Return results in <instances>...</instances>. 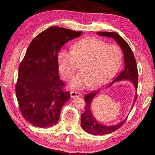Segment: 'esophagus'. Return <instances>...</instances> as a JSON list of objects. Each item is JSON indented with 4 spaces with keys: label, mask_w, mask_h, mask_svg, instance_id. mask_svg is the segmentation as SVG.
Returning a JSON list of instances; mask_svg holds the SVG:
<instances>
[{
    "label": "esophagus",
    "mask_w": 155,
    "mask_h": 155,
    "mask_svg": "<svg viewBox=\"0 0 155 155\" xmlns=\"http://www.w3.org/2000/svg\"><path fill=\"white\" fill-rule=\"evenodd\" d=\"M81 96V94L77 91H71V96L72 98H74L75 97H80Z\"/></svg>",
    "instance_id": "obj_1"
}]
</instances>
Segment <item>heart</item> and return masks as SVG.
<instances>
[{"label":"heart","mask_w":155,"mask_h":155,"mask_svg":"<svg viewBox=\"0 0 155 155\" xmlns=\"http://www.w3.org/2000/svg\"><path fill=\"white\" fill-rule=\"evenodd\" d=\"M122 61V52L116 45H108L96 37L81 39L72 50L62 49L58 54L59 69L67 80L72 78L81 63V71L72 80L74 87L85 88L111 79Z\"/></svg>","instance_id":"1"}]
</instances>
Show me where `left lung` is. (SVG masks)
<instances>
[{
    "mask_svg": "<svg viewBox=\"0 0 155 155\" xmlns=\"http://www.w3.org/2000/svg\"><path fill=\"white\" fill-rule=\"evenodd\" d=\"M97 34L101 36L113 38L123 51L124 62L125 64L124 68L122 72L114 79L112 82L106 87V88L110 87L114 82L123 80H129L131 81L134 84L136 90V96L130 109L131 110L137 100V90L138 85V71L133 52H132L127 43L118 34L112 32H98ZM99 91V90L92 91L85 96V110L84 112L83 113L81 116V125L83 129L87 132V133L93 135L102 136L111 133V132H113L120 128L126 121L127 116L122 122L115 125L105 126L99 123V122L96 120L95 117L93 116L91 109V104L93 100Z\"/></svg>",
    "mask_w": 155,
    "mask_h": 155,
    "instance_id": "left-lung-1",
    "label": "left lung"
}]
</instances>
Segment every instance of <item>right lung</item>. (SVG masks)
Here are the masks:
<instances>
[{
    "label": "right lung",
    "mask_w": 155,
    "mask_h": 155,
    "mask_svg": "<svg viewBox=\"0 0 155 155\" xmlns=\"http://www.w3.org/2000/svg\"><path fill=\"white\" fill-rule=\"evenodd\" d=\"M82 33L53 26L29 44L19 66L15 91L21 113L32 125L43 128L58 123L62 106L71 97L62 89L58 53L65 43Z\"/></svg>",
    "instance_id": "add662e5"
}]
</instances>
